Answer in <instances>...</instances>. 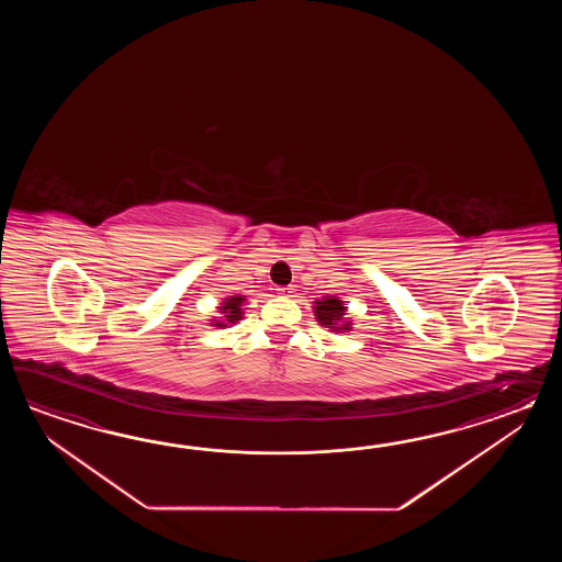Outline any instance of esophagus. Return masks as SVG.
<instances>
[{"label":"esophagus","mask_w":562,"mask_h":562,"mask_svg":"<svg viewBox=\"0 0 562 562\" xmlns=\"http://www.w3.org/2000/svg\"><path fill=\"white\" fill-rule=\"evenodd\" d=\"M277 295H281V297H293V289H291V286H279V289H277Z\"/></svg>","instance_id":"34e87169"}]
</instances>
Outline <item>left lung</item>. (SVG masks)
Masks as SVG:
<instances>
[{
  "mask_svg": "<svg viewBox=\"0 0 562 562\" xmlns=\"http://www.w3.org/2000/svg\"><path fill=\"white\" fill-rule=\"evenodd\" d=\"M313 315L319 325L327 327L334 334H346L351 331L353 323L347 317L346 301L334 295L313 301Z\"/></svg>",
  "mask_w": 562,
  "mask_h": 562,
  "instance_id": "8db88e82",
  "label": "left lung"
}]
</instances>
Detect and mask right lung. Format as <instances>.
<instances>
[{"label": "right lung", "mask_w": 562, "mask_h": 562, "mask_svg": "<svg viewBox=\"0 0 562 562\" xmlns=\"http://www.w3.org/2000/svg\"><path fill=\"white\" fill-rule=\"evenodd\" d=\"M247 303L245 295H228L227 299H223V303L216 307L218 310V317L211 319L213 327H227V325H235V323L243 319L245 310L243 305Z\"/></svg>", "instance_id": "obj_1"}]
</instances>
